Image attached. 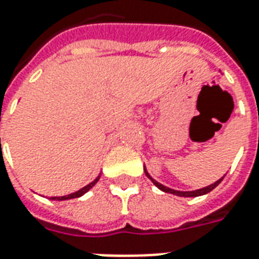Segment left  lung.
I'll use <instances>...</instances> for the list:
<instances>
[{"label": "left lung", "instance_id": "1", "mask_svg": "<svg viewBox=\"0 0 259 259\" xmlns=\"http://www.w3.org/2000/svg\"><path fill=\"white\" fill-rule=\"evenodd\" d=\"M146 175H147V176H148V178H150V179H151L152 183H154V185L157 186V187H158V189H159V190L165 191V193H170V194L180 195V197H198V195L206 194V193H209V191L213 190V189H215V187H217V186L219 185L221 182H222L223 178H225V176H223V178H221V179H219V180H217V182H215L213 185H209V186H206V187H202V189H200V190H194V191H178V190H172V189H169V187H165V186L161 185V183H158L157 180H154V179H152V178H151V176H150V175L147 174V170H146Z\"/></svg>", "mask_w": 259, "mask_h": 259}]
</instances>
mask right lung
I'll return each mask as SVG.
<instances>
[{
	"instance_id": "right-lung-1",
	"label": "right lung",
	"mask_w": 259,
	"mask_h": 259,
	"mask_svg": "<svg viewBox=\"0 0 259 259\" xmlns=\"http://www.w3.org/2000/svg\"><path fill=\"white\" fill-rule=\"evenodd\" d=\"M0 140H1V139H0ZM98 179H100V176H98V178H97V179L94 180V182H91L90 185L84 186L83 189H80V190L76 191V193H72V194H68V195H62V197H51V200L64 201V200H70V198H77V197H80V195H83V194H84V193H87V191L90 190L91 187H93V186L96 185L97 182H98Z\"/></svg>"
}]
</instances>
